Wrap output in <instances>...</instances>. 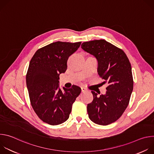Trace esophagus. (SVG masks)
I'll list each match as a JSON object with an SVG mask.
<instances>
[{"label": "esophagus", "instance_id": "1", "mask_svg": "<svg viewBox=\"0 0 154 154\" xmlns=\"http://www.w3.org/2000/svg\"><path fill=\"white\" fill-rule=\"evenodd\" d=\"M81 89H82V92H83V93L89 91V90H88V89H86V88H85V87H82V88H81Z\"/></svg>", "mask_w": 154, "mask_h": 154}]
</instances>
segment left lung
<instances>
[{
	"label": "left lung",
	"mask_w": 154,
	"mask_h": 154,
	"mask_svg": "<svg viewBox=\"0 0 154 154\" xmlns=\"http://www.w3.org/2000/svg\"><path fill=\"white\" fill-rule=\"evenodd\" d=\"M81 48L97 59L102 84L107 85L105 94L91 91L93 100L87 106L89 118L99 125L112 124L125 110L133 91L130 63L122 50L104 39L84 42Z\"/></svg>",
	"instance_id": "left-lung-1"
}]
</instances>
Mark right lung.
<instances>
[{
    "label": "right lung",
    "mask_w": 154,
    "mask_h": 154,
    "mask_svg": "<svg viewBox=\"0 0 154 154\" xmlns=\"http://www.w3.org/2000/svg\"><path fill=\"white\" fill-rule=\"evenodd\" d=\"M81 42L57 41L38 49L31 59L26 83L31 105L45 122L55 125L66 121L72 105L81 93L73 85L71 88L59 86V76L67 69L69 57L79 48Z\"/></svg>",
    "instance_id": "1"
}]
</instances>
